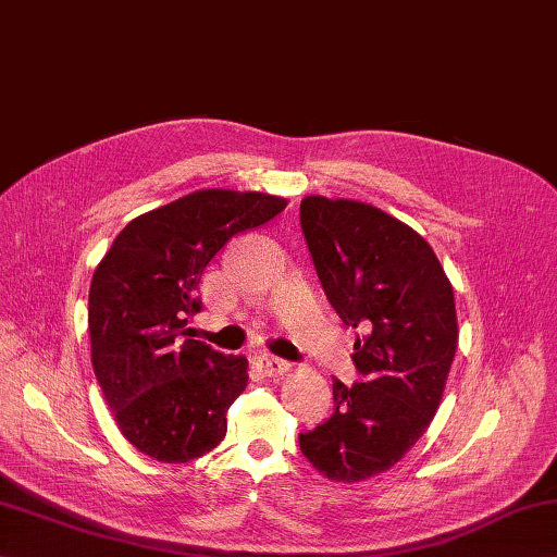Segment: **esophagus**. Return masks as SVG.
<instances>
[{
    "mask_svg": "<svg viewBox=\"0 0 557 557\" xmlns=\"http://www.w3.org/2000/svg\"><path fill=\"white\" fill-rule=\"evenodd\" d=\"M253 364H256V369H259V372H263L265 376H282V374H287L289 367H292L287 360L275 358V355H268V352L256 355Z\"/></svg>",
    "mask_w": 557,
    "mask_h": 557,
    "instance_id": "obj_1",
    "label": "esophagus"
}]
</instances>
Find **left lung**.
Returning <instances> with one entry per match:
<instances>
[{"label":"left lung","mask_w":557,"mask_h":557,"mask_svg":"<svg viewBox=\"0 0 557 557\" xmlns=\"http://www.w3.org/2000/svg\"><path fill=\"white\" fill-rule=\"evenodd\" d=\"M301 231L326 301L352 330L360 381L334 379V414L298 435L336 482L395 466L433 421L456 352L454 289L431 245L372 205L306 197Z\"/></svg>","instance_id":"left-lung-1"}]
</instances>
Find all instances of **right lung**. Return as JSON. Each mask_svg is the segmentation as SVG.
I'll use <instances>...</instances> for the list:
<instances>
[{"label":"right lung","mask_w":557,"mask_h":557,"mask_svg":"<svg viewBox=\"0 0 557 557\" xmlns=\"http://www.w3.org/2000/svg\"><path fill=\"white\" fill-rule=\"evenodd\" d=\"M287 207L263 193L199 190L143 213L112 242L89 289L91 364L122 435L185 463L225 437L247 358L188 338L205 268L239 233Z\"/></svg>","instance_id":"right-lung-1"}]
</instances>
